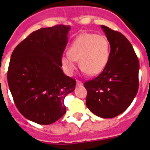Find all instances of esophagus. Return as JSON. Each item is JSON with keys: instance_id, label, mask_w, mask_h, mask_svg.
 I'll return each mask as SVG.
<instances>
[{"instance_id": "1", "label": "esophagus", "mask_w": 150, "mask_h": 150, "mask_svg": "<svg viewBox=\"0 0 150 150\" xmlns=\"http://www.w3.org/2000/svg\"><path fill=\"white\" fill-rule=\"evenodd\" d=\"M76 84H77V86H82V82L77 80V81H76Z\"/></svg>"}]
</instances>
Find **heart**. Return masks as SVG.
<instances>
[{
    "label": "heart",
    "mask_w": 150,
    "mask_h": 150,
    "mask_svg": "<svg viewBox=\"0 0 150 150\" xmlns=\"http://www.w3.org/2000/svg\"><path fill=\"white\" fill-rule=\"evenodd\" d=\"M68 55L62 57L61 64L71 75L75 69V61L89 75H96L107 66L110 54L109 42L103 35L84 33L80 35L68 49Z\"/></svg>",
    "instance_id": "1"
}]
</instances>
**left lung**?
Segmentation results:
<instances>
[{
	"label": "left lung",
	"mask_w": 150,
	"mask_h": 150,
	"mask_svg": "<svg viewBox=\"0 0 150 150\" xmlns=\"http://www.w3.org/2000/svg\"><path fill=\"white\" fill-rule=\"evenodd\" d=\"M101 28L109 41L110 52L102 73L84 83L87 90L86 103L96 116L113 118L123 113L137 94L139 62L123 34L105 25Z\"/></svg>",
	"instance_id": "8db88e82"
}]
</instances>
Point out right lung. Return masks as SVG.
Segmentation results:
<instances>
[{"label":"right lung","instance_id":"1","mask_svg":"<svg viewBox=\"0 0 150 150\" xmlns=\"http://www.w3.org/2000/svg\"><path fill=\"white\" fill-rule=\"evenodd\" d=\"M71 27L57 25L32 33L15 48L8 82L18 110L29 121L50 125L66 112L65 96L75 79L61 69L62 54Z\"/></svg>","mask_w":150,"mask_h":150}]
</instances>
